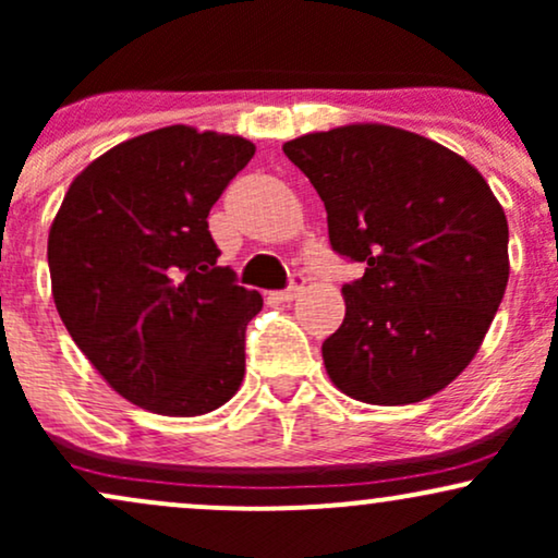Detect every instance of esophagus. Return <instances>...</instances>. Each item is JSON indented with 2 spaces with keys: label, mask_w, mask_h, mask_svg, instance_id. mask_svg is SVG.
<instances>
[{
  "label": "esophagus",
  "mask_w": 558,
  "mask_h": 558,
  "mask_svg": "<svg viewBox=\"0 0 558 558\" xmlns=\"http://www.w3.org/2000/svg\"><path fill=\"white\" fill-rule=\"evenodd\" d=\"M304 286H306V278H304V275H301V272H296V275H293L291 286H288L286 291L278 293V299H280V301H293V299L299 296L301 291H304Z\"/></svg>",
  "instance_id": "obj_1"
}]
</instances>
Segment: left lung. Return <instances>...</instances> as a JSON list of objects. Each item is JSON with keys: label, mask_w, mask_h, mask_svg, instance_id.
I'll list each match as a JSON object with an SVG mask.
<instances>
[{"label": "left lung", "mask_w": 558, "mask_h": 558, "mask_svg": "<svg viewBox=\"0 0 558 558\" xmlns=\"http://www.w3.org/2000/svg\"><path fill=\"white\" fill-rule=\"evenodd\" d=\"M328 213L330 246L362 262L323 360L351 399L403 407L475 360L509 283V226L485 178L412 131L354 123L283 144Z\"/></svg>", "instance_id": "left-lung-1"}]
</instances>
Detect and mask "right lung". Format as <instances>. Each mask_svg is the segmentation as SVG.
<instances>
[{
  "label": "right lung",
  "mask_w": 558,
  "mask_h": 558,
  "mask_svg": "<svg viewBox=\"0 0 558 558\" xmlns=\"http://www.w3.org/2000/svg\"><path fill=\"white\" fill-rule=\"evenodd\" d=\"M254 151L252 141L191 125L128 138L70 183L49 228L62 323L141 409L198 417L241 388L262 296L217 267L207 217Z\"/></svg>",
  "instance_id": "add662e5"
}]
</instances>
